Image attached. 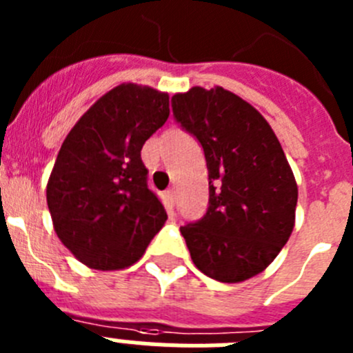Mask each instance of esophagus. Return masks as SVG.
<instances>
[{
	"instance_id": "1",
	"label": "esophagus",
	"mask_w": 353,
	"mask_h": 353,
	"mask_svg": "<svg viewBox=\"0 0 353 353\" xmlns=\"http://www.w3.org/2000/svg\"><path fill=\"white\" fill-rule=\"evenodd\" d=\"M164 198H166V203L171 210L174 205V199H176V192H174V189H168V191L164 192Z\"/></svg>"
}]
</instances>
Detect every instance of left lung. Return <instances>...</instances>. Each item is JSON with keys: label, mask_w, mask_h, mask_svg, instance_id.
<instances>
[{"label": "left lung", "mask_w": 353, "mask_h": 353, "mask_svg": "<svg viewBox=\"0 0 353 353\" xmlns=\"http://www.w3.org/2000/svg\"><path fill=\"white\" fill-rule=\"evenodd\" d=\"M174 120L203 146L208 208L180 228L205 276L240 283L263 272L295 224L297 182L272 127L251 104L215 86L171 97Z\"/></svg>", "instance_id": "1"}]
</instances>
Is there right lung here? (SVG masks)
<instances>
[{
	"label": "right lung",
	"mask_w": 353,
	"mask_h": 353,
	"mask_svg": "<svg viewBox=\"0 0 353 353\" xmlns=\"http://www.w3.org/2000/svg\"><path fill=\"white\" fill-rule=\"evenodd\" d=\"M168 117V93L120 84L65 138L49 176L48 207L58 239L90 269L136 263L166 223V210L148 189L141 148Z\"/></svg>",
	"instance_id": "1"
}]
</instances>
